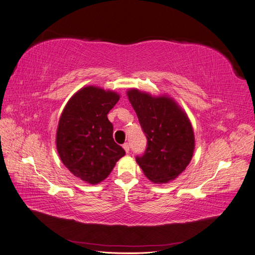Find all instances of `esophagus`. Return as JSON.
<instances>
[{
    "label": "esophagus",
    "instance_id": "1",
    "mask_svg": "<svg viewBox=\"0 0 255 255\" xmlns=\"http://www.w3.org/2000/svg\"><path fill=\"white\" fill-rule=\"evenodd\" d=\"M123 149H125V151L127 152V153H128V151H129V145H128V142H126V143H123Z\"/></svg>",
    "mask_w": 255,
    "mask_h": 255
}]
</instances>
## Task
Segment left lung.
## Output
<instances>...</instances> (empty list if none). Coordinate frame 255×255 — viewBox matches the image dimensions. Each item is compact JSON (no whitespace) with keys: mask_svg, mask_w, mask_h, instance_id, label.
Wrapping results in <instances>:
<instances>
[{"mask_svg":"<svg viewBox=\"0 0 255 255\" xmlns=\"http://www.w3.org/2000/svg\"><path fill=\"white\" fill-rule=\"evenodd\" d=\"M130 104L146 137V148L137 164L156 184L173 181L190 163L195 135L185 112L167 96L152 97L138 89L128 91Z\"/></svg>","mask_w":255,"mask_h":255,"instance_id":"left-lung-1","label":"left lung"}]
</instances>
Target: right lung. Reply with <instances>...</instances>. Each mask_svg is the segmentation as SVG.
<instances>
[{"mask_svg": "<svg viewBox=\"0 0 255 255\" xmlns=\"http://www.w3.org/2000/svg\"><path fill=\"white\" fill-rule=\"evenodd\" d=\"M119 99L117 92L87 86L72 96L61 113L56 132L58 155L68 170L84 182H102L125 156L107 118Z\"/></svg>", "mask_w": 255, "mask_h": 255, "instance_id": "add662e5", "label": "right lung"}]
</instances>
